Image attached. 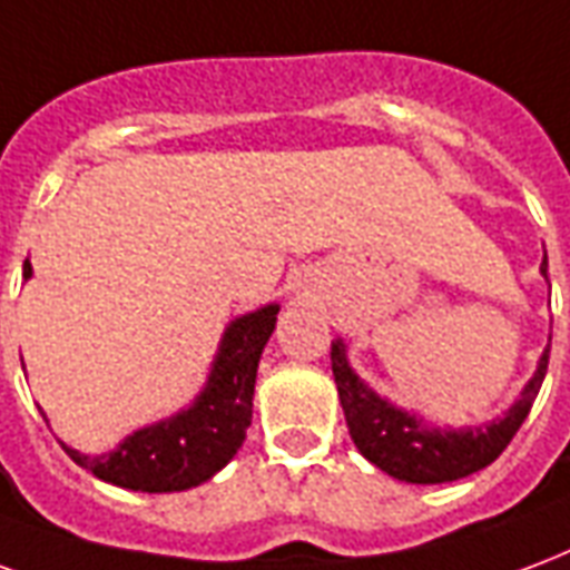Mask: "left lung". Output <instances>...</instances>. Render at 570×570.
<instances>
[{"mask_svg":"<svg viewBox=\"0 0 570 570\" xmlns=\"http://www.w3.org/2000/svg\"><path fill=\"white\" fill-rule=\"evenodd\" d=\"M541 273L547 276V257ZM547 364H550V348L541 355L538 373L531 376L522 397L510 406L504 419L483 428L443 431V428H428L422 419L394 410L380 394H373L346 364L343 343L331 346V371L346 413L348 434L364 459L404 483H452L492 464L529 416L547 376Z\"/></svg>","mask_w":570,"mask_h":570,"instance_id":"left-lung-1","label":"left lung"}]
</instances>
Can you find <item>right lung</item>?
Returning a JSON list of instances; mask_svg holds the SVG:
<instances>
[{"label":"right lung","mask_w":570,"mask_h":570,"mask_svg":"<svg viewBox=\"0 0 570 570\" xmlns=\"http://www.w3.org/2000/svg\"><path fill=\"white\" fill-rule=\"evenodd\" d=\"M29 273L32 267L23 261V279ZM276 313L279 306H264L227 327L209 385L190 410L136 431L106 455L90 459L63 446L69 459L99 480L132 492H181L206 483L234 459L245 428L252 425L257 361L276 327Z\"/></svg>","instance_id":"obj_1"}]
</instances>
